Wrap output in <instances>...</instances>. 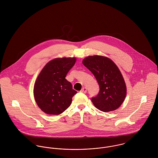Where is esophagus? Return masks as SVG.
Here are the masks:
<instances>
[{"instance_id":"1","label":"esophagus","mask_w":158,"mask_h":158,"mask_svg":"<svg viewBox=\"0 0 158 158\" xmlns=\"http://www.w3.org/2000/svg\"><path fill=\"white\" fill-rule=\"evenodd\" d=\"M80 92H83V93H86V92H87V88H83Z\"/></svg>"}]
</instances>
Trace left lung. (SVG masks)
I'll use <instances>...</instances> for the list:
<instances>
[{
	"instance_id": "1",
	"label": "left lung",
	"mask_w": 158,
	"mask_h": 158,
	"mask_svg": "<svg viewBox=\"0 0 158 158\" xmlns=\"http://www.w3.org/2000/svg\"><path fill=\"white\" fill-rule=\"evenodd\" d=\"M95 77L100 91L92 102L96 108L103 112L118 109L127 95V86L122 74L110 58L93 55L86 57L82 61Z\"/></svg>"
}]
</instances>
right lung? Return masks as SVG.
<instances>
[{
  "mask_svg": "<svg viewBox=\"0 0 158 158\" xmlns=\"http://www.w3.org/2000/svg\"><path fill=\"white\" fill-rule=\"evenodd\" d=\"M76 60L75 57L55 58L48 62L39 73L33 94L38 106L45 114H60L71 105L77 91L65 77Z\"/></svg>",
  "mask_w": 158,
  "mask_h": 158,
  "instance_id": "obj_1",
  "label": "right lung"
}]
</instances>
